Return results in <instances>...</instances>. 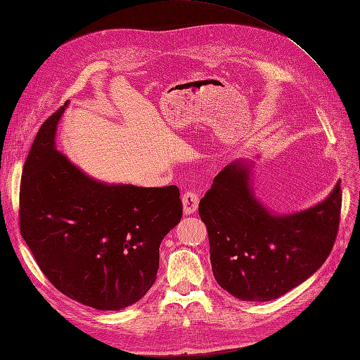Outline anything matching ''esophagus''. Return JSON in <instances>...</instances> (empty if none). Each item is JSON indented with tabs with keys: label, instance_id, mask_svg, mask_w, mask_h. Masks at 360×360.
<instances>
[{
	"label": "esophagus",
	"instance_id": "34e87169",
	"mask_svg": "<svg viewBox=\"0 0 360 360\" xmlns=\"http://www.w3.org/2000/svg\"><path fill=\"white\" fill-rule=\"evenodd\" d=\"M183 201V212L184 214H192L197 212L200 204V195L195 191H186L181 197Z\"/></svg>",
	"mask_w": 360,
	"mask_h": 360
}]
</instances>
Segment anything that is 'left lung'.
I'll return each mask as SVG.
<instances>
[{"mask_svg": "<svg viewBox=\"0 0 360 360\" xmlns=\"http://www.w3.org/2000/svg\"><path fill=\"white\" fill-rule=\"evenodd\" d=\"M242 162L225 167L198 205L207 226L214 279L248 302L278 299L317 271L329 257L341 219L342 191L311 209L275 216L249 186Z\"/></svg>", "mask_w": 360, "mask_h": 360, "instance_id": "8db88e82", "label": "left lung"}]
</instances>
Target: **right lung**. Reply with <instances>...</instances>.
Segmentation results:
<instances>
[{
	"instance_id": "add662e5",
	"label": "right lung",
	"mask_w": 360,
	"mask_h": 360,
	"mask_svg": "<svg viewBox=\"0 0 360 360\" xmlns=\"http://www.w3.org/2000/svg\"><path fill=\"white\" fill-rule=\"evenodd\" d=\"M64 106L41 124L27 156L20 234L58 291L86 307L118 311L155 284L160 242L183 214L180 191L85 176L56 150Z\"/></svg>"
}]
</instances>
